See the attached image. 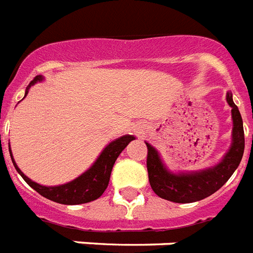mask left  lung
Returning a JSON list of instances; mask_svg holds the SVG:
<instances>
[{"mask_svg": "<svg viewBox=\"0 0 253 253\" xmlns=\"http://www.w3.org/2000/svg\"><path fill=\"white\" fill-rule=\"evenodd\" d=\"M226 100L231 107L232 141L229 151L218 165L193 172H171L166 169L155 147L146 142L149 181L155 195L161 199L179 204L207 199L229 180L238 169L244 153L243 120L230 92H227Z\"/></svg>", "mask_w": 253, "mask_h": 253, "instance_id": "1", "label": "left lung"}]
</instances>
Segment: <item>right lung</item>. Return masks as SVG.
Segmentation results:
<instances>
[{
	"instance_id": "add662e5",
	"label": "right lung",
	"mask_w": 253,
	"mask_h": 253,
	"mask_svg": "<svg viewBox=\"0 0 253 253\" xmlns=\"http://www.w3.org/2000/svg\"><path fill=\"white\" fill-rule=\"evenodd\" d=\"M43 76H36L31 81V84H28L27 88H26L24 96L28 94V88L31 87L32 84L43 81ZM134 138L136 137L129 136V134L120 137V138H116L104 147V150L100 153L98 159L94 162V165L86 172H84L81 176L69 181V183L62 184V185H54V187L40 185V184L32 181L30 177L26 176L21 171V169L17 166L15 161H14L11 149H9V151L11 161H13V165L18 171V173L39 195L50 200V201L64 204V205H80V204L94 201V200L99 199L103 195V192L106 191L107 187H108L112 167H114L117 157L121 154V151L124 150L125 147L128 146V143Z\"/></svg>"
}]
</instances>
